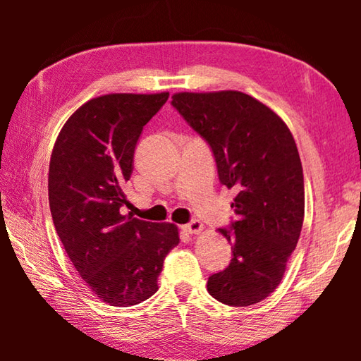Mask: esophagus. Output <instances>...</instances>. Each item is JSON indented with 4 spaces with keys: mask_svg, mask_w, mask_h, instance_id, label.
Wrapping results in <instances>:
<instances>
[{
    "mask_svg": "<svg viewBox=\"0 0 361 361\" xmlns=\"http://www.w3.org/2000/svg\"><path fill=\"white\" fill-rule=\"evenodd\" d=\"M183 229H185L188 234H200L204 229V224L199 221V219H192V221H189L188 224L183 226Z\"/></svg>",
    "mask_w": 361,
    "mask_h": 361,
    "instance_id": "obj_1",
    "label": "esophagus"
}]
</instances>
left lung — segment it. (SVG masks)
<instances>
[{
	"mask_svg": "<svg viewBox=\"0 0 361 361\" xmlns=\"http://www.w3.org/2000/svg\"><path fill=\"white\" fill-rule=\"evenodd\" d=\"M172 105L210 145L219 183L235 189V221L219 232L232 259L207 290L219 302L245 307L282 282L304 221V176L295 138L279 116L239 90L180 92Z\"/></svg>",
	"mask_w": 361,
	"mask_h": 361,
	"instance_id": "left-lung-1",
	"label": "left lung"
}]
</instances>
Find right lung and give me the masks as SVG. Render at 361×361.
Segmentation results:
<instances>
[{
	"mask_svg": "<svg viewBox=\"0 0 361 361\" xmlns=\"http://www.w3.org/2000/svg\"><path fill=\"white\" fill-rule=\"evenodd\" d=\"M167 100L169 92L89 100L65 122L49 164V207L65 252L99 299L118 307L154 295L180 243L175 224L119 212L138 138Z\"/></svg>",
	"mask_w": 361,
	"mask_h": 361,
	"instance_id": "obj_1",
	"label": "right lung"
}]
</instances>
